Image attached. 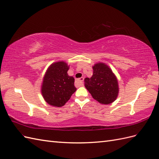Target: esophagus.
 I'll list each match as a JSON object with an SVG mask.
<instances>
[{
    "mask_svg": "<svg viewBox=\"0 0 159 159\" xmlns=\"http://www.w3.org/2000/svg\"><path fill=\"white\" fill-rule=\"evenodd\" d=\"M75 84H76L77 86H82L83 84H84V77H81V78L76 80Z\"/></svg>",
    "mask_w": 159,
    "mask_h": 159,
    "instance_id": "34e87169",
    "label": "esophagus"
}]
</instances>
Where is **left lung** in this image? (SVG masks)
I'll list each match as a JSON object with an SVG mask.
<instances>
[{"mask_svg":"<svg viewBox=\"0 0 159 159\" xmlns=\"http://www.w3.org/2000/svg\"><path fill=\"white\" fill-rule=\"evenodd\" d=\"M93 75L85 79V87L93 98L102 104H109L117 99L119 84L117 77L111 69L104 63L93 65Z\"/></svg>","mask_w":159,"mask_h":159,"instance_id":"8db88e82","label":"left lung"}]
</instances>
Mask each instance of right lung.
I'll list each match as a JSON object with an SVG mask.
<instances>
[{
    "label": "right lung",
    "mask_w": 159,
    "mask_h": 159,
    "mask_svg": "<svg viewBox=\"0 0 159 159\" xmlns=\"http://www.w3.org/2000/svg\"><path fill=\"white\" fill-rule=\"evenodd\" d=\"M69 65L65 61L52 63L46 70L41 86V93L45 101L53 107L64 106L76 91L75 80L67 71Z\"/></svg>",
    "instance_id": "right-lung-1"
}]
</instances>
